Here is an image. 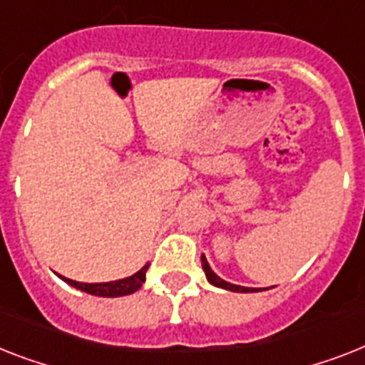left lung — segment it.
Masks as SVG:
<instances>
[{"instance_id":"1","label":"left lung","mask_w":365,"mask_h":365,"mask_svg":"<svg viewBox=\"0 0 365 365\" xmlns=\"http://www.w3.org/2000/svg\"><path fill=\"white\" fill-rule=\"evenodd\" d=\"M200 260H202V269L204 274H206V279L212 283L213 287H219V289H225V290H230V292H259V289H250V287H240V285H232V283H229V281L221 279L215 272H213L212 268H210L208 260H206V257H200Z\"/></svg>"}]
</instances>
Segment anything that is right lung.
<instances>
[{
    "label": "right lung",
    "instance_id": "right-lung-1",
    "mask_svg": "<svg viewBox=\"0 0 365 365\" xmlns=\"http://www.w3.org/2000/svg\"><path fill=\"white\" fill-rule=\"evenodd\" d=\"M148 266H142L136 274L129 275V277H123V279L118 281H108V283H80V281L67 279L63 275H59L61 279L67 283V285L75 287V289L82 290V292H88L91 296H103V298H118V296H127L133 294L136 290L140 289L142 283L146 281V272Z\"/></svg>",
    "mask_w": 365,
    "mask_h": 365
}]
</instances>
